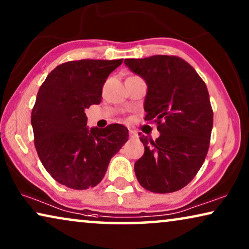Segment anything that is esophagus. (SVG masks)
Returning a JSON list of instances; mask_svg holds the SVG:
<instances>
[{
	"label": "esophagus",
	"instance_id": "34e87169",
	"mask_svg": "<svg viewBox=\"0 0 249 249\" xmlns=\"http://www.w3.org/2000/svg\"><path fill=\"white\" fill-rule=\"evenodd\" d=\"M129 136H130L131 138H135V137H137V132L134 131V130H129Z\"/></svg>",
	"mask_w": 249,
	"mask_h": 249
}]
</instances>
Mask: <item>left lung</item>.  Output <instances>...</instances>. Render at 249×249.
I'll return each mask as SVG.
<instances>
[{"mask_svg":"<svg viewBox=\"0 0 249 249\" xmlns=\"http://www.w3.org/2000/svg\"><path fill=\"white\" fill-rule=\"evenodd\" d=\"M124 64L147 85L145 120L158 124L160 137L141 135L145 152L135 163L138 182L166 194L192 181L206 158L213 127L207 87L195 69L178 56L125 59Z\"/></svg>","mask_w":249,"mask_h":249,"instance_id":"1","label":"left lung"}]
</instances>
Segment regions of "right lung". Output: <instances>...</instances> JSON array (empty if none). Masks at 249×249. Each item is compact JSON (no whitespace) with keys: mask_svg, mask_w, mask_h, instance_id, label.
<instances>
[{"mask_svg":"<svg viewBox=\"0 0 249 249\" xmlns=\"http://www.w3.org/2000/svg\"><path fill=\"white\" fill-rule=\"evenodd\" d=\"M120 60H79L57 66L40 86L32 112L37 154L61 185L87 189L98 185L112 156L128 141V129L87 127L85 110L100 104L102 88Z\"/></svg>","mask_w":249,"mask_h":249,"instance_id":"right-lung-1","label":"right lung"}]
</instances>
